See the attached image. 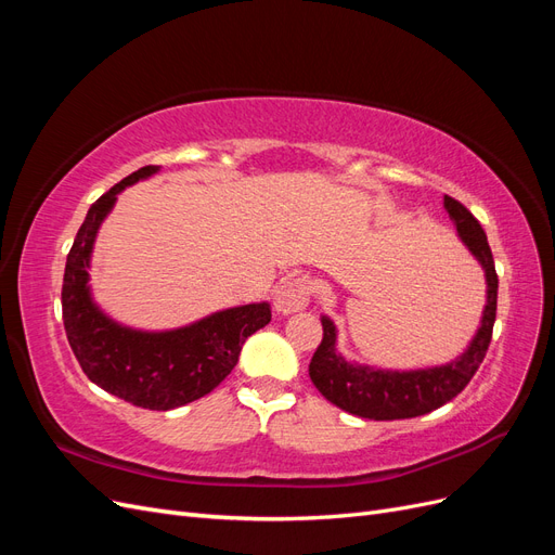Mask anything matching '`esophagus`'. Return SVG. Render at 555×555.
<instances>
[{
    "label": "esophagus",
    "mask_w": 555,
    "mask_h": 555,
    "mask_svg": "<svg viewBox=\"0 0 555 555\" xmlns=\"http://www.w3.org/2000/svg\"><path fill=\"white\" fill-rule=\"evenodd\" d=\"M310 304V282L304 278L287 280L275 289L273 306L278 314H292Z\"/></svg>",
    "instance_id": "esophagus-1"
}]
</instances>
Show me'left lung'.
I'll return each instance as SVG.
<instances>
[{"label": "left lung", "instance_id": "obj_1", "mask_svg": "<svg viewBox=\"0 0 555 555\" xmlns=\"http://www.w3.org/2000/svg\"><path fill=\"white\" fill-rule=\"evenodd\" d=\"M444 210L456 227L459 241L483 271L486 306L481 310L477 333L456 359L440 365L414 367V371H393V367H375L345 359L338 351V328L328 314H322L324 340L310 361V379L319 393L349 414L375 418V422L428 414L456 398L486 357L498 308L493 255L473 212L451 196H444Z\"/></svg>", "mask_w": 555, "mask_h": 555}]
</instances>
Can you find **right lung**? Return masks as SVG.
<instances>
[{
  "label": "right lung",
  "mask_w": 555,
  "mask_h": 555,
  "mask_svg": "<svg viewBox=\"0 0 555 555\" xmlns=\"http://www.w3.org/2000/svg\"><path fill=\"white\" fill-rule=\"evenodd\" d=\"M155 173L159 166H143L90 206L66 257L62 317L82 373L96 386L137 408L166 412L204 398L233 371L245 340L271 322V304L217 310L169 331L133 328L99 308L90 287L96 233L117 194Z\"/></svg>",
  "instance_id": "right-lung-1"
}]
</instances>
